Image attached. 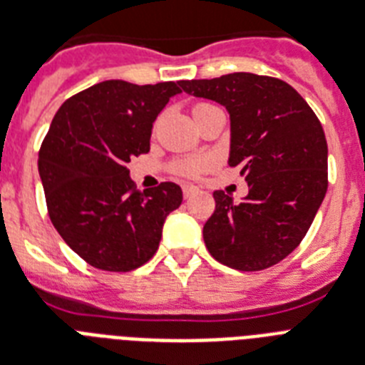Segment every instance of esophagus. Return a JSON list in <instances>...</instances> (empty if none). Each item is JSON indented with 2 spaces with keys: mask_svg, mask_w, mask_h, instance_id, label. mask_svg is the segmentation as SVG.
<instances>
[{
  "mask_svg": "<svg viewBox=\"0 0 365 365\" xmlns=\"http://www.w3.org/2000/svg\"><path fill=\"white\" fill-rule=\"evenodd\" d=\"M195 192H197V188H195V186H192V185L182 186V195H185V200H190V197H192Z\"/></svg>",
  "mask_w": 365,
  "mask_h": 365,
  "instance_id": "1",
  "label": "esophagus"
}]
</instances>
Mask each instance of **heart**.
Segmentation results:
<instances>
[{
  "mask_svg": "<svg viewBox=\"0 0 365 365\" xmlns=\"http://www.w3.org/2000/svg\"><path fill=\"white\" fill-rule=\"evenodd\" d=\"M209 106L210 104H207V102H197V104H194V108H192V113L195 115V113H200L201 110H205V108ZM209 165L210 160H207V158H180V160H175L171 164V171L179 177L195 179V177H200L203 171L209 170Z\"/></svg>",
  "mask_w": 365,
  "mask_h": 365,
  "instance_id": "heart-1",
  "label": "heart"
}]
</instances>
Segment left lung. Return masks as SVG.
<instances>
[{
  "instance_id": "8db88e82",
  "label": "left lung",
  "mask_w": 365,
  "mask_h": 365,
  "mask_svg": "<svg viewBox=\"0 0 365 365\" xmlns=\"http://www.w3.org/2000/svg\"><path fill=\"white\" fill-rule=\"evenodd\" d=\"M179 83L188 95L227 108L230 165H240L250 188L240 203L215 192L205 246L216 261L242 272L274 267L302 242L327 194L328 145L321 121L279 78L233 72Z\"/></svg>"
}]
</instances>
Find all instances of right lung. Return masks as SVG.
Masks as SVG:
<instances>
[{
    "mask_svg": "<svg viewBox=\"0 0 365 365\" xmlns=\"http://www.w3.org/2000/svg\"><path fill=\"white\" fill-rule=\"evenodd\" d=\"M180 83L101 81L63 102L38 150L48 216L87 264L128 272L158 250L180 186L138 192L126 164L149 153L150 128Z\"/></svg>",
    "mask_w": 365,
    "mask_h": 365,
    "instance_id": "right-lung-1",
    "label": "right lung"
}]
</instances>
